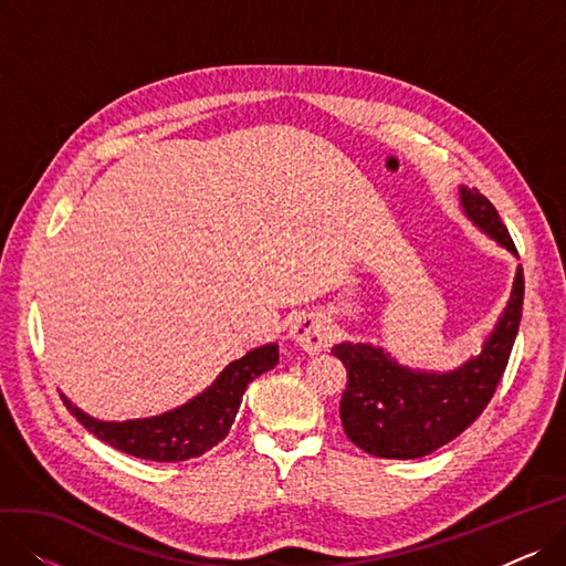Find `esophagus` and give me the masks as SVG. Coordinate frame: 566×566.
I'll return each mask as SVG.
<instances>
[{
    "instance_id": "obj_1",
    "label": "esophagus",
    "mask_w": 566,
    "mask_h": 566,
    "mask_svg": "<svg viewBox=\"0 0 566 566\" xmlns=\"http://www.w3.org/2000/svg\"><path fill=\"white\" fill-rule=\"evenodd\" d=\"M289 337L298 344L305 353L314 355L318 350H323L325 346L331 344L333 339V331L331 325L325 323V318L321 314L314 312H303L301 316H295L291 328H289Z\"/></svg>"
}]
</instances>
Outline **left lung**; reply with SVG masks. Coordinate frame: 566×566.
<instances>
[{
  "mask_svg": "<svg viewBox=\"0 0 566 566\" xmlns=\"http://www.w3.org/2000/svg\"><path fill=\"white\" fill-rule=\"evenodd\" d=\"M463 216L500 248L518 256L507 227L478 188H459ZM523 268L507 307L484 339L482 350L452 371L399 365L367 342H342L333 355L346 367L348 382L339 401L342 427L353 444L380 459H422L461 436L480 418L507 367L523 312Z\"/></svg>",
  "mask_w": 566,
  "mask_h": 566,
  "instance_id": "obj_1",
  "label": "left lung"
}]
</instances>
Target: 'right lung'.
<instances>
[{"label": "right lung", "instance_id": "add662e5", "mask_svg": "<svg viewBox=\"0 0 566 566\" xmlns=\"http://www.w3.org/2000/svg\"><path fill=\"white\" fill-rule=\"evenodd\" d=\"M280 363L277 344H263L248 350L243 358L229 363L218 378L190 401L167 412L124 422H107L92 418L62 395L71 415L109 448L158 463L197 459L229 433L235 412L241 408L248 385L263 371Z\"/></svg>", "mask_w": 566, "mask_h": 566}]
</instances>
